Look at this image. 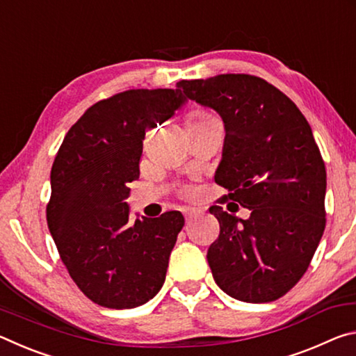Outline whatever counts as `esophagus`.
Here are the masks:
<instances>
[{
  "instance_id": "obj_1",
  "label": "esophagus",
  "mask_w": 356,
  "mask_h": 356,
  "mask_svg": "<svg viewBox=\"0 0 356 356\" xmlns=\"http://www.w3.org/2000/svg\"><path fill=\"white\" fill-rule=\"evenodd\" d=\"M184 213H185L186 222H190L193 218H196V216L201 215V210H197V209H195V207H188V209H185Z\"/></svg>"
}]
</instances>
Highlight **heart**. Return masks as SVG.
<instances>
[{"mask_svg":"<svg viewBox=\"0 0 356 356\" xmlns=\"http://www.w3.org/2000/svg\"><path fill=\"white\" fill-rule=\"evenodd\" d=\"M206 118H210V116H207V114H204V113H196V114H193L188 120H200V119H206Z\"/></svg>","mask_w":356,"mask_h":356,"instance_id":"1","label":"heart"}]
</instances>
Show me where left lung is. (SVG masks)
Here are the masks:
<instances>
[{"label": "left lung", "mask_w": 356, "mask_h": 356, "mask_svg": "<svg viewBox=\"0 0 356 356\" xmlns=\"http://www.w3.org/2000/svg\"><path fill=\"white\" fill-rule=\"evenodd\" d=\"M177 89L220 114L226 135L215 182L251 210L242 220L209 209L220 222L207 251L213 280L246 303L280 298L308 270L325 229L327 171L308 120L286 94L252 75L182 80Z\"/></svg>", "instance_id": "obj_1"}]
</instances>
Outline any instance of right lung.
Returning a JSON list of instances; mask_svg holds the SVG:
<instances>
[{
	"mask_svg": "<svg viewBox=\"0 0 356 356\" xmlns=\"http://www.w3.org/2000/svg\"><path fill=\"white\" fill-rule=\"evenodd\" d=\"M179 89H130L92 105L65 135L51 168L47 222L65 268L94 303L131 309L163 286L184 215L130 218L146 130L174 116Z\"/></svg>",
	"mask_w": 356,
	"mask_h": 356,
	"instance_id": "right-lung-1",
	"label": "right lung"
}]
</instances>
